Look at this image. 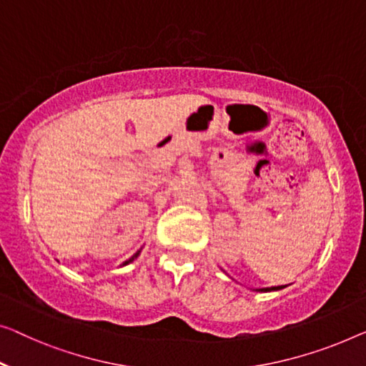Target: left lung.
<instances>
[{"label": "left lung", "mask_w": 366, "mask_h": 366, "mask_svg": "<svg viewBox=\"0 0 366 366\" xmlns=\"http://www.w3.org/2000/svg\"><path fill=\"white\" fill-rule=\"evenodd\" d=\"M285 286H272V287H259L256 289L258 292H271V291H280V289H282Z\"/></svg>", "instance_id": "8db88e82"}]
</instances>
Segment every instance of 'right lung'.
I'll return each instance as SVG.
<instances>
[{"label": "right lung", "mask_w": 366, "mask_h": 366, "mask_svg": "<svg viewBox=\"0 0 366 366\" xmlns=\"http://www.w3.org/2000/svg\"><path fill=\"white\" fill-rule=\"evenodd\" d=\"M139 253H141V249H139V252H136L133 256H131V258L129 259H127V261H124V263H123V266H127V264H129L131 263V261H134L136 258H138V256H139Z\"/></svg>", "instance_id": "add662e5"}]
</instances>
